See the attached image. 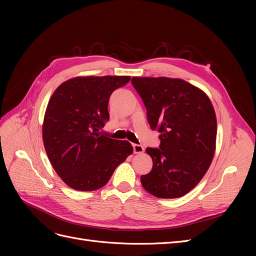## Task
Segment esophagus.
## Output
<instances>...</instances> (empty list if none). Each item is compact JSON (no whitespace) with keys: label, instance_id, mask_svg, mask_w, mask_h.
Wrapping results in <instances>:
<instances>
[{"label":"esophagus","instance_id":"34e87169","mask_svg":"<svg viewBox=\"0 0 256 256\" xmlns=\"http://www.w3.org/2000/svg\"><path fill=\"white\" fill-rule=\"evenodd\" d=\"M134 154H142L144 152V147L138 144H134Z\"/></svg>","mask_w":256,"mask_h":256}]
</instances>
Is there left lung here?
Segmentation results:
<instances>
[{"instance_id": "1", "label": "left lung", "mask_w": 256, "mask_h": 256, "mask_svg": "<svg viewBox=\"0 0 256 256\" xmlns=\"http://www.w3.org/2000/svg\"><path fill=\"white\" fill-rule=\"evenodd\" d=\"M159 148H146L152 171L141 176L143 188L159 198L187 194L206 174L216 152V118L206 92L182 79L134 76Z\"/></svg>"}]
</instances>
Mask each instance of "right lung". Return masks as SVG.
Instances as JSON below:
<instances>
[{
	"label": "right lung",
	"mask_w": 256,
	"mask_h": 256,
	"mask_svg": "<svg viewBox=\"0 0 256 256\" xmlns=\"http://www.w3.org/2000/svg\"><path fill=\"white\" fill-rule=\"evenodd\" d=\"M129 81V76H74L54 90L44 112L42 141L53 168L68 187L100 189L134 152L128 141L99 132L109 120L112 92Z\"/></svg>",
	"instance_id": "right-lung-1"
}]
</instances>
